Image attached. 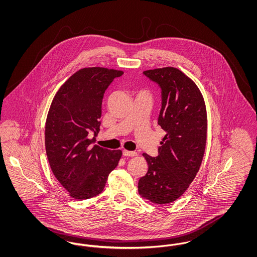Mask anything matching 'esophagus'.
<instances>
[{"instance_id": "34e87169", "label": "esophagus", "mask_w": 257, "mask_h": 257, "mask_svg": "<svg viewBox=\"0 0 257 257\" xmlns=\"http://www.w3.org/2000/svg\"><path fill=\"white\" fill-rule=\"evenodd\" d=\"M123 155L126 157H135L137 156V152L134 151H128V150H123Z\"/></svg>"}]
</instances>
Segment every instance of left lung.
<instances>
[{
	"mask_svg": "<svg viewBox=\"0 0 257 257\" xmlns=\"http://www.w3.org/2000/svg\"><path fill=\"white\" fill-rule=\"evenodd\" d=\"M162 88L158 124L166 132L159 155L147 153V173L140 178L138 191L155 204H169L183 195L199 171L207 139V112L204 98L196 83L175 67L144 71Z\"/></svg>",
	"mask_w": 257,
	"mask_h": 257,
	"instance_id": "obj_1",
	"label": "left lung"
}]
</instances>
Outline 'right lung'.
<instances>
[{"instance_id":"right-lung-1","label":"right lung","mask_w":257,"mask_h":257,"mask_svg":"<svg viewBox=\"0 0 257 257\" xmlns=\"http://www.w3.org/2000/svg\"><path fill=\"white\" fill-rule=\"evenodd\" d=\"M123 71L85 67L70 76L52 100L45 124V149L51 170L75 199L99 195L121 158V150L91 147L100 131L105 90ZM95 132L90 139L88 133Z\"/></svg>"}]
</instances>
